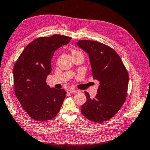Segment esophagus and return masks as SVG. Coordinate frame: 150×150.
<instances>
[{
  "mask_svg": "<svg viewBox=\"0 0 150 150\" xmlns=\"http://www.w3.org/2000/svg\"><path fill=\"white\" fill-rule=\"evenodd\" d=\"M69 92L71 93H72V94H75V93H79V90H77V89H71L69 90Z\"/></svg>",
  "mask_w": 150,
  "mask_h": 150,
  "instance_id": "obj_1",
  "label": "esophagus"
}]
</instances>
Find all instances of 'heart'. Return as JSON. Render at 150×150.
Returning <instances> with one entry per match:
<instances>
[{"instance_id":"1","label":"heart","mask_w":150,"mask_h":150,"mask_svg":"<svg viewBox=\"0 0 150 150\" xmlns=\"http://www.w3.org/2000/svg\"><path fill=\"white\" fill-rule=\"evenodd\" d=\"M72 56H74L78 55V54H83L80 51H78V50H75V49H72Z\"/></svg>"}]
</instances>
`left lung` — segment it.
I'll return each mask as SVG.
<instances>
[{
  "mask_svg": "<svg viewBox=\"0 0 150 150\" xmlns=\"http://www.w3.org/2000/svg\"><path fill=\"white\" fill-rule=\"evenodd\" d=\"M77 45L89 54L94 79L99 81L98 94L86 102L81 113L88 120L100 123L110 120L126 101L129 75L120 56L114 49L95 40H80Z\"/></svg>",
  "mask_w": 150,
  "mask_h": 150,
  "instance_id": "left-lung-1",
  "label": "left lung"
}]
</instances>
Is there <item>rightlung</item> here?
Listing matches in <instances>:
<instances>
[{
	"label": "right lung",
	"instance_id": "add662e5",
	"mask_svg": "<svg viewBox=\"0 0 150 150\" xmlns=\"http://www.w3.org/2000/svg\"><path fill=\"white\" fill-rule=\"evenodd\" d=\"M71 38L59 34L40 37L30 42L13 67L17 98L32 118L39 121L54 118L59 112L66 92L50 88L46 83L55 51L69 42Z\"/></svg>",
	"mask_w": 150,
	"mask_h": 150
}]
</instances>
